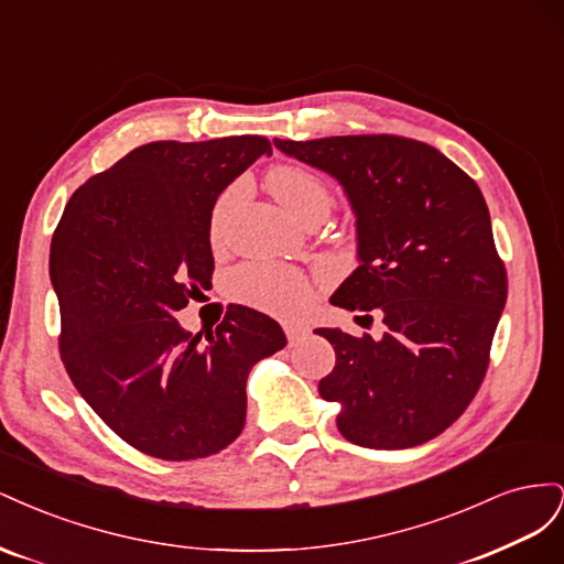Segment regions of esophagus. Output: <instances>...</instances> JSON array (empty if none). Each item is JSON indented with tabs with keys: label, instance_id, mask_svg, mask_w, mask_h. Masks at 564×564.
<instances>
[{
	"label": "esophagus",
	"instance_id": "34e87169",
	"mask_svg": "<svg viewBox=\"0 0 564 564\" xmlns=\"http://www.w3.org/2000/svg\"><path fill=\"white\" fill-rule=\"evenodd\" d=\"M284 334L289 338V344H296V340L308 336V327L301 322H284Z\"/></svg>",
	"mask_w": 564,
	"mask_h": 564
}]
</instances>
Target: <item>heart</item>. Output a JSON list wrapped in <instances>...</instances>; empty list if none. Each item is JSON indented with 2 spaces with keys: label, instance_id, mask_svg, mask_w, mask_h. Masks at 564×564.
<instances>
[{
  "label": "heart",
  "instance_id": "heart-1",
  "mask_svg": "<svg viewBox=\"0 0 564 564\" xmlns=\"http://www.w3.org/2000/svg\"><path fill=\"white\" fill-rule=\"evenodd\" d=\"M268 185L284 209L299 220L311 216H327L332 209V191L315 172L301 164H278L270 169ZM245 191L242 183L230 185L218 197L212 212V242L220 245L224 228L232 204L240 199ZM232 294L253 308L272 315H299L308 308L313 301L311 280L296 268L251 263L232 272L230 278Z\"/></svg>",
  "mask_w": 564,
  "mask_h": 564
}]
</instances>
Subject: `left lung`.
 <instances>
[{
    "mask_svg": "<svg viewBox=\"0 0 564 564\" xmlns=\"http://www.w3.org/2000/svg\"><path fill=\"white\" fill-rule=\"evenodd\" d=\"M272 143L344 187L360 265L332 303L379 311L386 324L381 338L315 332L336 352L319 395L340 404L336 425L352 445H423L475 398L506 305V268L480 187L433 145L402 135Z\"/></svg>",
    "mask_w": 564,
    "mask_h": 564,
    "instance_id": "obj_1",
    "label": "left lung"
}]
</instances>
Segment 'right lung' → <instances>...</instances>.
Returning <instances> with one entry per match:
<instances>
[{
    "label": "right lung",
    "instance_id": "1",
    "mask_svg": "<svg viewBox=\"0 0 564 564\" xmlns=\"http://www.w3.org/2000/svg\"><path fill=\"white\" fill-rule=\"evenodd\" d=\"M261 155H272L263 135L135 148L77 187L51 240L63 365L143 454L226 449L245 429L251 367L286 346L275 319L245 305L204 340L174 317L212 284L216 197Z\"/></svg>",
    "mask_w": 564,
    "mask_h": 564
}]
</instances>
